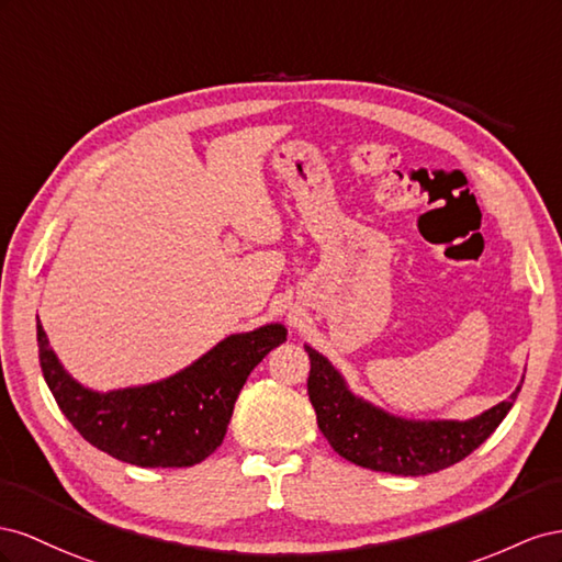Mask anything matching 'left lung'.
Listing matches in <instances>:
<instances>
[{
	"label": "left lung",
	"instance_id": "left-lung-1",
	"mask_svg": "<svg viewBox=\"0 0 562 562\" xmlns=\"http://www.w3.org/2000/svg\"><path fill=\"white\" fill-rule=\"evenodd\" d=\"M311 358L308 397L317 428L336 454L393 475H428L442 471L477 450L504 422L510 403H499L471 422H405L383 414L352 395L334 367L306 346Z\"/></svg>",
	"mask_w": 562,
	"mask_h": 562
}]
</instances>
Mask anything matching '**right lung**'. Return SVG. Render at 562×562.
<instances>
[{"label":"right lung","mask_w":562,"mask_h":562,"mask_svg":"<svg viewBox=\"0 0 562 562\" xmlns=\"http://www.w3.org/2000/svg\"><path fill=\"white\" fill-rule=\"evenodd\" d=\"M284 341L282 325L235 334L167 381L101 395L66 374L37 319L40 367L60 412L87 442L143 469H181L210 457L247 376Z\"/></svg>","instance_id":"obj_1"}]
</instances>
